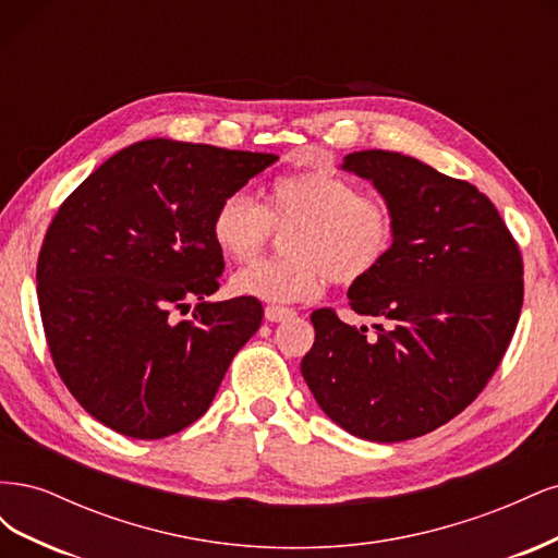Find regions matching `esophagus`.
Wrapping results in <instances>:
<instances>
[{
  "instance_id": "1",
  "label": "esophagus",
  "mask_w": 558,
  "mask_h": 558,
  "mask_svg": "<svg viewBox=\"0 0 558 558\" xmlns=\"http://www.w3.org/2000/svg\"><path fill=\"white\" fill-rule=\"evenodd\" d=\"M293 316H295V312H293V310H289V307L269 305V307L265 310V318L269 320V324H281V320H286V318H293Z\"/></svg>"
}]
</instances>
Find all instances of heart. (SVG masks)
Masks as SVG:
<instances>
[{
  "instance_id": "heart-1",
  "label": "heart",
  "mask_w": 558,
  "mask_h": 558,
  "mask_svg": "<svg viewBox=\"0 0 558 558\" xmlns=\"http://www.w3.org/2000/svg\"><path fill=\"white\" fill-rule=\"evenodd\" d=\"M286 230L289 256L240 269L232 289L272 305L314 300L328 279L359 283L391 256L396 214L384 197L361 193L359 183L332 170H302L267 185L263 207L238 191L218 202L211 238L228 260L251 263L272 230Z\"/></svg>"
}]
</instances>
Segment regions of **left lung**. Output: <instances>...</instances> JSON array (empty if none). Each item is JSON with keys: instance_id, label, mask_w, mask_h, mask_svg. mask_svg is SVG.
<instances>
[{"instance_id": "obj_1", "label": "left lung", "mask_w": 558, "mask_h": 558, "mask_svg": "<svg viewBox=\"0 0 558 558\" xmlns=\"http://www.w3.org/2000/svg\"><path fill=\"white\" fill-rule=\"evenodd\" d=\"M342 167L391 205L396 244L349 289L375 335L316 310L300 369L337 426L369 442L412 440L461 414L494 377L523 305L521 253L468 181L393 150H356Z\"/></svg>"}]
</instances>
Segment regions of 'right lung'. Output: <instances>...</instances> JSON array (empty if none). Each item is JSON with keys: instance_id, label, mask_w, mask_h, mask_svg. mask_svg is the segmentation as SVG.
Instances as JSON below:
<instances>
[{"instance_id": "right-lung-1", "label": "right lung", "mask_w": 558, "mask_h": 558, "mask_svg": "<svg viewBox=\"0 0 558 558\" xmlns=\"http://www.w3.org/2000/svg\"><path fill=\"white\" fill-rule=\"evenodd\" d=\"M275 160L146 140L60 205L39 251V312L60 379L99 424L160 440L209 410L263 320L256 298L205 300L226 267L211 214ZM191 299L194 320L177 322Z\"/></svg>"}]
</instances>
